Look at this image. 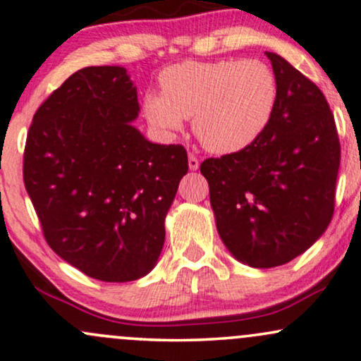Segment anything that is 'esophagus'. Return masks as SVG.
<instances>
[{
    "label": "esophagus",
    "instance_id": "esophagus-1",
    "mask_svg": "<svg viewBox=\"0 0 361 361\" xmlns=\"http://www.w3.org/2000/svg\"><path fill=\"white\" fill-rule=\"evenodd\" d=\"M199 159H197V157L194 156V154H189V169L190 171H197L199 169Z\"/></svg>",
    "mask_w": 361,
    "mask_h": 361
}]
</instances>
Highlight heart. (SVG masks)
Masks as SVG:
<instances>
[{
  "mask_svg": "<svg viewBox=\"0 0 361 361\" xmlns=\"http://www.w3.org/2000/svg\"><path fill=\"white\" fill-rule=\"evenodd\" d=\"M162 93L145 97V115L166 135L179 131L184 118L207 151L233 154L261 136L278 97L276 77L259 61H185L162 71Z\"/></svg>",
  "mask_w": 361,
  "mask_h": 361,
  "instance_id": "obj_1",
  "label": "heart"
}]
</instances>
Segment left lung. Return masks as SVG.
Segmentation results:
<instances>
[{
	"label": "left lung",
	"instance_id": "obj_1",
	"mask_svg": "<svg viewBox=\"0 0 361 361\" xmlns=\"http://www.w3.org/2000/svg\"><path fill=\"white\" fill-rule=\"evenodd\" d=\"M278 85L273 116L253 145L200 164L226 250L251 268H274L309 250L332 220L340 142L314 82L266 52Z\"/></svg>",
	"mask_w": 361,
	"mask_h": 361
}]
</instances>
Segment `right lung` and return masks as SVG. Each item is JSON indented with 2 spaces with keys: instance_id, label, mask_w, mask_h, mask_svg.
<instances>
[{
  "instance_id": "add662e5",
  "label": "right lung",
  "mask_w": 361,
  "mask_h": 361,
  "mask_svg": "<svg viewBox=\"0 0 361 361\" xmlns=\"http://www.w3.org/2000/svg\"><path fill=\"white\" fill-rule=\"evenodd\" d=\"M137 113L125 67H85L39 106L24 149V185L49 246L105 283L154 268L189 171L184 146L147 141L133 126Z\"/></svg>"
}]
</instances>
